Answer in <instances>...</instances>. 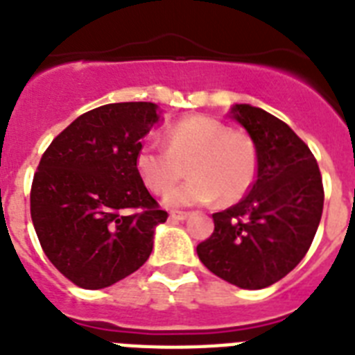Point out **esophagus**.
Segmentation results:
<instances>
[{
  "instance_id": "obj_1",
  "label": "esophagus",
  "mask_w": 355,
  "mask_h": 355,
  "mask_svg": "<svg viewBox=\"0 0 355 355\" xmlns=\"http://www.w3.org/2000/svg\"><path fill=\"white\" fill-rule=\"evenodd\" d=\"M191 213H187V211H171L169 213V218L171 220H186Z\"/></svg>"
}]
</instances>
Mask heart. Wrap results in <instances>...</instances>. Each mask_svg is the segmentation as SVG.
Here are the masks:
<instances>
[{"mask_svg":"<svg viewBox=\"0 0 355 355\" xmlns=\"http://www.w3.org/2000/svg\"><path fill=\"white\" fill-rule=\"evenodd\" d=\"M135 168L144 186L166 195L189 173L191 177L168 195L169 205H191L218 200L229 205L249 193L258 173V150L251 135L222 121L193 115L175 122L166 132V148L142 144Z\"/></svg>","mask_w":355,"mask_h":355,"instance_id":"obj_1","label":"heart"}]
</instances>
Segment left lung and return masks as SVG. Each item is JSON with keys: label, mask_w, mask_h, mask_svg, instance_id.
I'll return each instance as SVG.
<instances>
[{"label": "left lung", "mask_w": 355, "mask_h": 355, "mask_svg": "<svg viewBox=\"0 0 355 355\" xmlns=\"http://www.w3.org/2000/svg\"><path fill=\"white\" fill-rule=\"evenodd\" d=\"M254 141L251 191L213 214L214 231L196 245L202 263L242 288H263L303 260L323 213V180L309 146L278 117L249 104L231 110Z\"/></svg>", "instance_id": "1"}]
</instances>
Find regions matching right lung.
<instances>
[{
	"label": "right lung",
	"instance_id": "obj_1",
	"mask_svg": "<svg viewBox=\"0 0 355 355\" xmlns=\"http://www.w3.org/2000/svg\"><path fill=\"white\" fill-rule=\"evenodd\" d=\"M160 121L153 103L90 110L46 148L34 173L31 214L44 254L71 284L104 288L141 269L166 222L135 168L142 139Z\"/></svg>",
	"mask_w": 355,
	"mask_h": 355
}]
</instances>
